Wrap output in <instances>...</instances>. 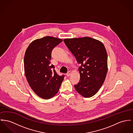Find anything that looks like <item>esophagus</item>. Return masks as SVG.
<instances>
[{
  "mask_svg": "<svg viewBox=\"0 0 133 133\" xmlns=\"http://www.w3.org/2000/svg\"><path fill=\"white\" fill-rule=\"evenodd\" d=\"M71 74V72L70 71H68L67 73V74H66V75L68 77V76H70V75Z\"/></svg>",
  "mask_w": 133,
  "mask_h": 133,
  "instance_id": "obj_1",
  "label": "esophagus"
}]
</instances>
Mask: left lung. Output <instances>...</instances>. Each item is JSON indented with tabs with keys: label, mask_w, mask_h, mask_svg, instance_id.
<instances>
[{
	"label": "left lung",
	"mask_w": 133,
	"mask_h": 133,
	"mask_svg": "<svg viewBox=\"0 0 133 133\" xmlns=\"http://www.w3.org/2000/svg\"><path fill=\"white\" fill-rule=\"evenodd\" d=\"M64 41L81 66L80 80L74 85L76 91L89 98L99 90L107 72V54L101 41L90 37L65 39Z\"/></svg>",
	"instance_id": "obj_1"
}]
</instances>
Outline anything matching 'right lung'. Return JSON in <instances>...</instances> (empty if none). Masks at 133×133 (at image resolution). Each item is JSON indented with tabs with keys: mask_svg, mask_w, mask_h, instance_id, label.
Listing matches in <instances>:
<instances>
[{
	"mask_svg": "<svg viewBox=\"0 0 133 133\" xmlns=\"http://www.w3.org/2000/svg\"><path fill=\"white\" fill-rule=\"evenodd\" d=\"M63 40L45 36L32 41L24 56V71L27 82L35 93L44 99L58 92L64 75H59L51 64V51Z\"/></svg>",
	"mask_w": 133,
	"mask_h": 133,
	"instance_id": "right-lung-1",
	"label": "right lung"
}]
</instances>
